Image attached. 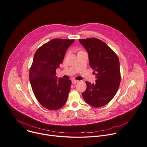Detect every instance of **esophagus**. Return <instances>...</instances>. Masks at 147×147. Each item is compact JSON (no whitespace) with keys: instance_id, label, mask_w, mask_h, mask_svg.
<instances>
[{"instance_id":"34e87169","label":"esophagus","mask_w":147,"mask_h":147,"mask_svg":"<svg viewBox=\"0 0 147 147\" xmlns=\"http://www.w3.org/2000/svg\"><path fill=\"white\" fill-rule=\"evenodd\" d=\"M79 82V81L78 80H72V83L73 84H78Z\"/></svg>"}]
</instances>
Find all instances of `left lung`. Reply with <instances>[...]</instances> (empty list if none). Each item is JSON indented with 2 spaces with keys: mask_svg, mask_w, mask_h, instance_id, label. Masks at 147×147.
I'll use <instances>...</instances> for the list:
<instances>
[{
  "mask_svg": "<svg viewBox=\"0 0 147 147\" xmlns=\"http://www.w3.org/2000/svg\"><path fill=\"white\" fill-rule=\"evenodd\" d=\"M88 53L89 65L96 75V83L86 82L82 93L85 101L95 107L107 104L115 96L120 84V62L117 55L103 41L96 38L80 39Z\"/></svg>",
  "mask_w": 147,
  "mask_h": 147,
  "instance_id": "left-lung-1",
  "label": "left lung"
}]
</instances>
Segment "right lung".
<instances>
[{"label":"right lung","instance_id":"add662e5","mask_svg":"<svg viewBox=\"0 0 147 147\" xmlns=\"http://www.w3.org/2000/svg\"><path fill=\"white\" fill-rule=\"evenodd\" d=\"M74 41L53 39L40 47L34 54L30 69V84L37 100L48 110L59 109L67 100L71 81L58 79L55 74Z\"/></svg>","mask_w":147,"mask_h":147}]
</instances>
